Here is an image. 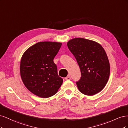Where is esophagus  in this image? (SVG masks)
I'll use <instances>...</instances> for the list:
<instances>
[{"instance_id": "esophagus-1", "label": "esophagus", "mask_w": 128, "mask_h": 128, "mask_svg": "<svg viewBox=\"0 0 128 128\" xmlns=\"http://www.w3.org/2000/svg\"><path fill=\"white\" fill-rule=\"evenodd\" d=\"M65 79L66 80H70L71 79V77L69 75H68L66 77H65Z\"/></svg>"}]
</instances>
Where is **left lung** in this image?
Here are the masks:
<instances>
[{"label": "left lung", "mask_w": 128, "mask_h": 128, "mask_svg": "<svg viewBox=\"0 0 128 128\" xmlns=\"http://www.w3.org/2000/svg\"><path fill=\"white\" fill-rule=\"evenodd\" d=\"M67 46L80 70V78L76 82L80 91L87 96L94 95L101 91L110 74L109 60L102 46L82 38L70 40Z\"/></svg>", "instance_id": "1"}]
</instances>
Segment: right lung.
<instances>
[{
  "instance_id": "add662e5",
  "label": "right lung",
  "mask_w": 128,
  "mask_h": 128,
  "mask_svg": "<svg viewBox=\"0 0 128 128\" xmlns=\"http://www.w3.org/2000/svg\"><path fill=\"white\" fill-rule=\"evenodd\" d=\"M62 43L41 42L27 49L20 62L22 82L28 90L40 97L54 95L62 84L53 59Z\"/></svg>"
}]
</instances>
